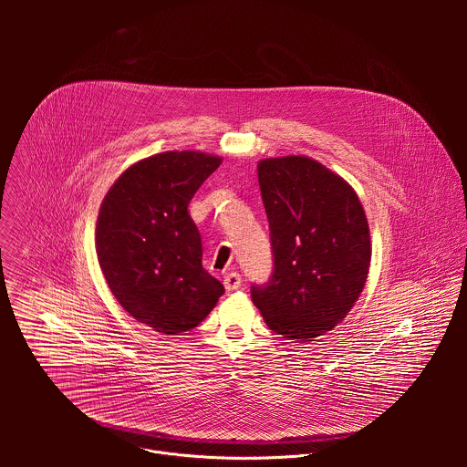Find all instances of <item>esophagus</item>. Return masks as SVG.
Here are the masks:
<instances>
[{
  "instance_id": "34e87169",
  "label": "esophagus",
  "mask_w": 467,
  "mask_h": 467,
  "mask_svg": "<svg viewBox=\"0 0 467 467\" xmlns=\"http://www.w3.org/2000/svg\"><path fill=\"white\" fill-rule=\"evenodd\" d=\"M223 284H224L226 291H235V289H239V287H241V284H243V278H241V275H239V273H235V271H230V273H226V275H224V278H223Z\"/></svg>"
}]
</instances>
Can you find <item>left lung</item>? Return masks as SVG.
Wrapping results in <instances>:
<instances>
[{
	"label": "left lung",
	"instance_id": "obj_1",
	"mask_svg": "<svg viewBox=\"0 0 467 467\" xmlns=\"http://www.w3.org/2000/svg\"><path fill=\"white\" fill-rule=\"evenodd\" d=\"M266 208L273 275L252 285L267 327L315 341L334 329L359 298L370 267V232L354 189L307 156L257 165Z\"/></svg>",
	"mask_w": 467,
	"mask_h": 467
}]
</instances>
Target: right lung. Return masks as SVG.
Wrapping results in <instances>:
<instances>
[{"label":"right lung","mask_w":467,"mask_h":467,"mask_svg":"<svg viewBox=\"0 0 467 467\" xmlns=\"http://www.w3.org/2000/svg\"><path fill=\"white\" fill-rule=\"evenodd\" d=\"M221 158L167 150L133 163L100 204L95 246L119 304L161 334L194 329L224 293L202 265L189 202Z\"/></svg>","instance_id":"1"}]
</instances>
